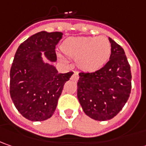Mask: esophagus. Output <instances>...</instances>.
<instances>
[{"label":"esophagus","mask_w":146,"mask_h":146,"mask_svg":"<svg viewBox=\"0 0 146 146\" xmlns=\"http://www.w3.org/2000/svg\"><path fill=\"white\" fill-rule=\"evenodd\" d=\"M78 78H79V76H78V74L77 73H74L73 74V76H72V79H73V81H78Z\"/></svg>","instance_id":"1"}]
</instances>
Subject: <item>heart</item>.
<instances>
[{
    "instance_id": "b5f03b06",
    "label": "heart",
    "mask_w": 146,
    "mask_h": 146,
    "mask_svg": "<svg viewBox=\"0 0 146 146\" xmlns=\"http://www.w3.org/2000/svg\"><path fill=\"white\" fill-rule=\"evenodd\" d=\"M61 50L67 56L76 60L83 72H95L108 62L111 52V43L106 36H80L65 39Z\"/></svg>"
}]
</instances>
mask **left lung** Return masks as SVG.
I'll use <instances>...</instances> for the list:
<instances>
[{"label":"left lung","mask_w":146,"mask_h":146,"mask_svg":"<svg viewBox=\"0 0 146 146\" xmlns=\"http://www.w3.org/2000/svg\"><path fill=\"white\" fill-rule=\"evenodd\" d=\"M110 60L94 73H80L78 98L83 111L93 119L115 117L128 101L132 87L130 65L123 48L109 38Z\"/></svg>","instance_id":"1"}]
</instances>
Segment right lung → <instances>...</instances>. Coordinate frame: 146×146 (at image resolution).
<instances>
[{"label":"right lung","instance_id":"1","mask_svg":"<svg viewBox=\"0 0 146 146\" xmlns=\"http://www.w3.org/2000/svg\"><path fill=\"white\" fill-rule=\"evenodd\" d=\"M62 32L40 31L31 35L18 47L10 69L9 93L22 115L31 121L52 117L56 108L64 85L73 72L59 73L56 67L44 62L56 61L55 48Z\"/></svg>","mask_w":146,"mask_h":146}]
</instances>
